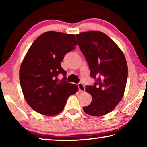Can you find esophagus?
Wrapping results in <instances>:
<instances>
[{"mask_svg":"<svg viewBox=\"0 0 147 147\" xmlns=\"http://www.w3.org/2000/svg\"><path fill=\"white\" fill-rule=\"evenodd\" d=\"M78 89L80 91H82V92H84L85 91V87H84V84L80 82L78 84Z\"/></svg>","mask_w":147,"mask_h":147,"instance_id":"obj_1","label":"esophagus"}]
</instances>
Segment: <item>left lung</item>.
Masks as SVG:
<instances>
[{
  "label": "left lung",
  "mask_w": 147,
  "mask_h": 147,
  "mask_svg": "<svg viewBox=\"0 0 147 147\" xmlns=\"http://www.w3.org/2000/svg\"><path fill=\"white\" fill-rule=\"evenodd\" d=\"M80 49L88 61L93 85L86 86L91 103L84 111L91 116L111 112L123 98L128 77L124 54L112 39L99 31L76 35Z\"/></svg>",
  "instance_id": "obj_1"
}]
</instances>
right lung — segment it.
<instances>
[{"label":"right lung","mask_w":147,"mask_h":147,"mask_svg":"<svg viewBox=\"0 0 147 147\" xmlns=\"http://www.w3.org/2000/svg\"><path fill=\"white\" fill-rule=\"evenodd\" d=\"M77 45L73 34L53 31L39 36L30 47L21 65L20 84L26 102L36 112L53 116L60 113L69 96L78 90L66 81L61 66L67 53ZM61 74L64 78L59 80Z\"/></svg>","instance_id":"add662e5"}]
</instances>
